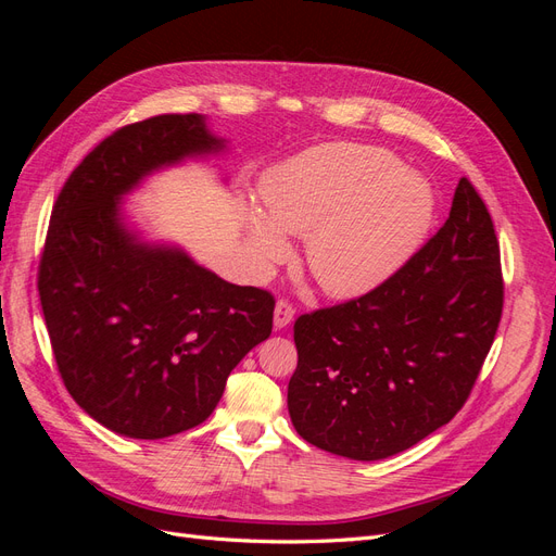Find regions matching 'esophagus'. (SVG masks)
Wrapping results in <instances>:
<instances>
[{
    "label": "esophagus",
    "instance_id": "obj_1",
    "mask_svg": "<svg viewBox=\"0 0 556 556\" xmlns=\"http://www.w3.org/2000/svg\"><path fill=\"white\" fill-rule=\"evenodd\" d=\"M294 319V306L290 304V301L280 299L276 304V311H274V327L276 329H285Z\"/></svg>",
    "mask_w": 556,
    "mask_h": 556
}]
</instances>
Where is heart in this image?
I'll use <instances>...</instances> for the list:
<instances>
[{"label":"heart","mask_w":556,"mask_h":556,"mask_svg":"<svg viewBox=\"0 0 556 556\" xmlns=\"http://www.w3.org/2000/svg\"><path fill=\"white\" fill-rule=\"evenodd\" d=\"M260 206L241 211L252 264L268 268L288 257L282 233L306 237V266L319 288L333 299H357L425 243L435 197L382 148L325 143L266 172Z\"/></svg>","instance_id":"1"}]
</instances>
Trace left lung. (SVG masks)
Segmentation results:
<instances>
[{"label":"left lung","instance_id":"left-lung-1","mask_svg":"<svg viewBox=\"0 0 556 556\" xmlns=\"http://www.w3.org/2000/svg\"><path fill=\"white\" fill-rule=\"evenodd\" d=\"M501 311L492 215L462 178L445 225L390 280L294 323L296 433L357 462L413 447L462 410Z\"/></svg>","mask_w":556,"mask_h":556}]
</instances>
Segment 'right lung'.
Here are the masks:
<instances>
[{
    "label": "right lung",
    "instance_id": "right-lung-1",
    "mask_svg": "<svg viewBox=\"0 0 556 556\" xmlns=\"http://www.w3.org/2000/svg\"><path fill=\"white\" fill-rule=\"evenodd\" d=\"M223 150L199 113L127 125L76 166L50 215L39 296L60 376L83 410L127 439L204 422L233 366L271 336V294L143 241L121 208L146 176Z\"/></svg>",
    "mask_w": 556,
    "mask_h": 556
}]
</instances>
